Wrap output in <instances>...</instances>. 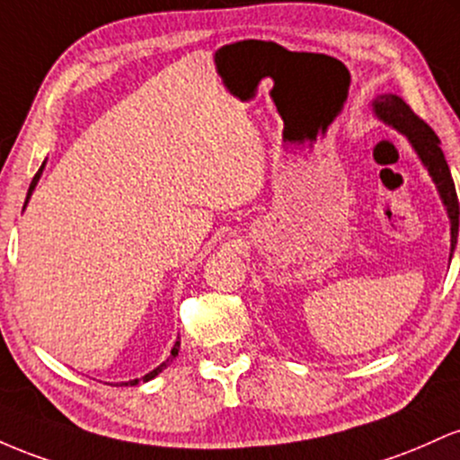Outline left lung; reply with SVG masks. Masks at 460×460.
<instances>
[{"instance_id": "1", "label": "left lung", "mask_w": 460, "mask_h": 460, "mask_svg": "<svg viewBox=\"0 0 460 460\" xmlns=\"http://www.w3.org/2000/svg\"><path fill=\"white\" fill-rule=\"evenodd\" d=\"M371 111L380 121L391 126L394 130L404 134L409 138L411 147L415 149L417 158L426 167L428 175L435 182L438 198H441L443 208H446L447 219H450V261L454 256V247L458 239V198L456 189H454V180L447 167L446 156H443L441 146H438V137L432 132V128L426 121H421L411 106L406 104L402 97L394 93H385V95H376L371 100Z\"/></svg>"}]
</instances>
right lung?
Masks as SVG:
<instances>
[{
  "label": "right lung",
  "mask_w": 460,
  "mask_h": 460,
  "mask_svg": "<svg viewBox=\"0 0 460 460\" xmlns=\"http://www.w3.org/2000/svg\"><path fill=\"white\" fill-rule=\"evenodd\" d=\"M43 169H45V163L40 164V169H39V173L34 175V180H32V184H30V189H28V198H25V204H23V208L25 206H28V202H30V198H32V193H34V189H36V184H39V180H40V175H43ZM178 349H180V337H178V341H175V345H173V349H172V354L167 356V360H163L161 365H158L156 369H152L149 371V374H146L143 376V378H134V380H128V383H119V385H130V386H134V385H138L143 380V383H147V380H152V378H156L158 374H161L163 369H167L169 365H172V360L175 358V356H178Z\"/></svg>",
  "instance_id": "right-lung-1"
}]
</instances>
